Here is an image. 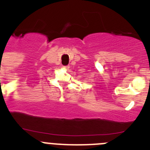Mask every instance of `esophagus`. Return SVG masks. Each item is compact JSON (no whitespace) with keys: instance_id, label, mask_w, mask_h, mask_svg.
Listing matches in <instances>:
<instances>
[{"instance_id":"34e87169","label":"esophagus","mask_w":150,"mask_h":150,"mask_svg":"<svg viewBox=\"0 0 150 150\" xmlns=\"http://www.w3.org/2000/svg\"><path fill=\"white\" fill-rule=\"evenodd\" d=\"M63 67L64 69H68L69 68V65H66V66H63Z\"/></svg>"}]
</instances>
